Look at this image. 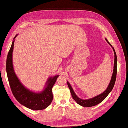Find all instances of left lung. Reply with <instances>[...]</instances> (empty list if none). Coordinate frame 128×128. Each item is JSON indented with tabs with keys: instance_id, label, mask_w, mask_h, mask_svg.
<instances>
[{
	"instance_id": "1",
	"label": "left lung",
	"mask_w": 128,
	"mask_h": 128,
	"mask_svg": "<svg viewBox=\"0 0 128 128\" xmlns=\"http://www.w3.org/2000/svg\"><path fill=\"white\" fill-rule=\"evenodd\" d=\"M106 41L108 42V44L112 47L111 44L110 43L108 40L105 38ZM112 48L113 50L114 51V72H113V74L112 76V78L111 80L110 83L108 86V87L107 88L106 90H105V92H104L102 94H101L99 96H98L96 97L91 98V99H87V100H82L81 99H80L78 96L75 94V92H74L72 87L70 86V84L68 82H67L68 87H69V90H70V93L71 94V96H72V97L74 99V100L75 101V102L79 104L80 105H81L82 106H84V107H92L95 105H96L98 104H99V103L102 102V101L104 100L105 98L107 97V96H108V94L110 93V92L112 90L113 88L114 87V85L116 82V76H117V55L116 53V52L114 50V49L113 47Z\"/></svg>"
}]
</instances>
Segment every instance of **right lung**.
<instances>
[{
  "mask_svg": "<svg viewBox=\"0 0 128 128\" xmlns=\"http://www.w3.org/2000/svg\"><path fill=\"white\" fill-rule=\"evenodd\" d=\"M16 35L14 39L17 36ZM14 40L8 51L6 63L7 76L11 90L14 96L20 104L33 110H41L48 107L53 100L52 87L59 75L50 78L47 82L46 87L40 93L31 92L26 88L18 79L14 72L12 65V52Z\"/></svg>",
  "mask_w": 128,
  "mask_h": 128,
  "instance_id": "add662e5",
  "label": "right lung"
}]
</instances>
